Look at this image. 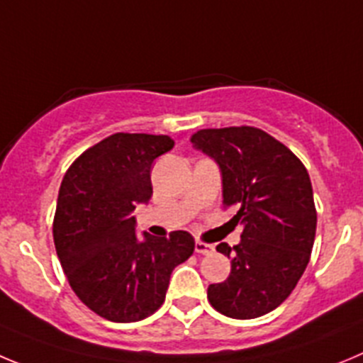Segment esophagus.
<instances>
[{"mask_svg":"<svg viewBox=\"0 0 363 363\" xmlns=\"http://www.w3.org/2000/svg\"><path fill=\"white\" fill-rule=\"evenodd\" d=\"M213 250H215V247L209 245V243H204V242H195V252L199 254H211Z\"/></svg>","mask_w":363,"mask_h":363,"instance_id":"34e87169","label":"esophagus"}]
</instances>
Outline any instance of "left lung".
<instances>
[{"label": "left lung", "mask_w": 363, "mask_h": 363, "mask_svg": "<svg viewBox=\"0 0 363 363\" xmlns=\"http://www.w3.org/2000/svg\"><path fill=\"white\" fill-rule=\"evenodd\" d=\"M191 143L218 164L223 206L243 228L238 245H216L231 258V276L209 284V303L231 319L262 317L292 294L310 262L317 229L310 175L259 128H204Z\"/></svg>", "instance_id": "1"}]
</instances>
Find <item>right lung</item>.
Masks as SVG:
<instances>
[{"instance_id":"right-lung-1","label":"right lung","mask_w":363,"mask_h":363,"mask_svg":"<svg viewBox=\"0 0 363 363\" xmlns=\"http://www.w3.org/2000/svg\"><path fill=\"white\" fill-rule=\"evenodd\" d=\"M168 135L118 134L84 152L62 179L53 240L73 292L113 323H135L164 303L172 270L189 258L195 240L135 236V206L152 197L150 170L174 148Z\"/></svg>"}]
</instances>
